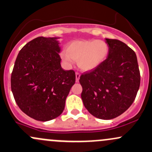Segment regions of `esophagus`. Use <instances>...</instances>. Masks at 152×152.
<instances>
[{"instance_id": "esophagus-1", "label": "esophagus", "mask_w": 152, "mask_h": 152, "mask_svg": "<svg viewBox=\"0 0 152 152\" xmlns=\"http://www.w3.org/2000/svg\"><path fill=\"white\" fill-rule=\"evenodd\" d=\"M80 76H81V74H80L79 72L76 73V82H78V81H79Z\"/></svg>"}]
</instances>
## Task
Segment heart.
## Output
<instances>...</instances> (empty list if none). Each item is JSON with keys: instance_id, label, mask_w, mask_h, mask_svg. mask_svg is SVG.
I'll use <instances>...</instances> for the list:
<instances>
[{"instance_id": "b5f03b06", "label": "heart", "mask_w": 152, "mask_h": 152, "mask_svg": "<svg viewBox=\"0 0 152 152\" xmlns=\"http://www.w3.org/2000/svg\"><path fill=\"white\" fill-rule=\"evenodd\" d=\"M109 53V46L103 40H76L68 45L67 52L63 53V61L71 66L78 61L79 66L84 71L94 69L101 64Z\"/></svg>"}]
</instances>
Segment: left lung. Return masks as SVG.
Instances as JSON below:
<instances>
[{"label": "left lung", "mask_w": 152, "mask_h": 152, "mask_svg": "<svg viewBox=\"0 0 152 152\" xmlns=\"http://www.w3.org/2000/svg\"><path fill=\"white\" fill-rule=\"evenodd\" d=\"M107 58L97 67L81 75V99L92 115L102 120L117 118L135 100L141 82L135 52L123 42L105 39Z\"/></svg>", "instance_id": "8db88e82"}]
</instances>
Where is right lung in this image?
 Segmentation results:
<instances>
[{
  "instance_id": "1",
  "label": "right lung",
  "mask_w": 152,
  "mask_h": 152,
  "mask_svg": "<svg viewBox=\"0 0 152 152\" xmlns=\"http://www.w3.org/2000/svg\"><path fill=\"white\" fill-rule=\"evenodd\" d=\"M57 38L38 37L21 48L11 73V91L26 115L48 121L63 113L76 81L73 70L61 68Z\"/></svg>"
}]
</instances>
